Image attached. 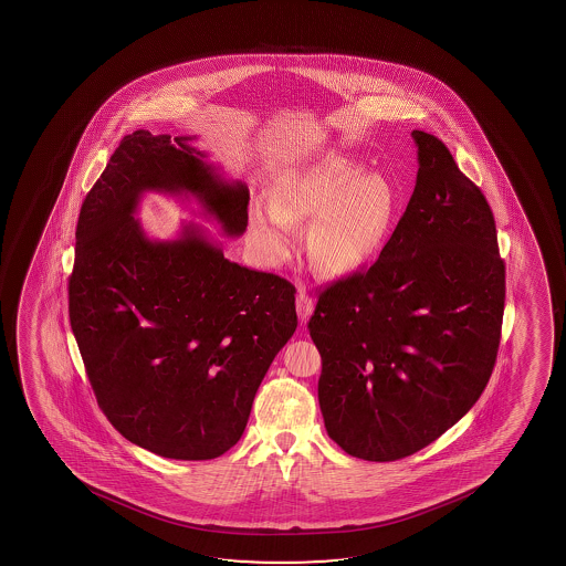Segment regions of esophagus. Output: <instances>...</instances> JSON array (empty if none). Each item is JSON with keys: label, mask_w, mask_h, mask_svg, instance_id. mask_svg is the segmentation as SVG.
Here are the masks:
<instances>
[{"label": "esophagus", "mask_w": 566, "mask_h": 566, "mask_svg": "<svg viewBox=\"0 0 566 566\" xmlns=\"http://www.w3.org/2000/svg\"><path fill=\"white\" fill-rule=\"evenodd\" d=\"M295 310H297V317H300V321L305 325V323L310 321L311 313H313V302H311L310 295L305 294L303 290H300V295H297Z\"/></svg>", "instance_id": "1"}]
</instances>
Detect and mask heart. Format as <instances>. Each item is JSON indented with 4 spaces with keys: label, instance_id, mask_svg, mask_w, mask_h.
Here are the masks:
<instances>
[{
    "label": "heart",
    "instance_id": "obj_1",
    "mask_svg": "<svg viewBox=\"0 0 566 566\" xmlns=\"http://www.w3.org/2000/svg\"><path fill=\"white\" fill-rule=\"evenodd\" d=\"M398 205L396 187L369 174L349 156L331 155L303 164L276 201L256 202L249 230L264 261L286 259L295 220L313 218L305 248L311 263L331 276L364 266L388 233Z\"/></svg>",
    "mask_w": 566,
    "mask_h": 566
}]
</instances>
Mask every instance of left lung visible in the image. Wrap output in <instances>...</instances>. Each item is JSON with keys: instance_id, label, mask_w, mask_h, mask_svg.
<instances>
[{"instance_id": "obj_1", "label": "left lung", "mask_w": 566, "mask_h": 566, "mask_svg": "<svg viewBox=\"0 0 566 566\" xmlns=\"http://www.w3.org/2000/svg\"><path fill=\"white\" fill-rule=\"evenodd\" d=\"M411 137L419 168L406 212L379 259L326 287L310 321L326 433L369 462L410 457L464 418L501 340L493 212L442 140Z\"/></svg>"}]
</instances>
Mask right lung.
<instances>
[{
	"mask_svg": "<svg viewBox=\"0 0 566 566\" xmlns=\"http://www.w3.org/2000/svg\"><path fill=\"white\" fill-rule=\"evenodd\" d=\"M197 137L125 135L78 214L70 321L86 375L127 441L210 460L240 441L256 388L297 326L295 287L224 256L205 226L171 240L137 220L147 193L197 201L224 238L248 230L249 189Z\"/></svg>",
	"mask_w": 566,
	"mask_h": 566,
	"instance_id": "right-lung-1",
	"label": "right lung"
}]
</instances>
